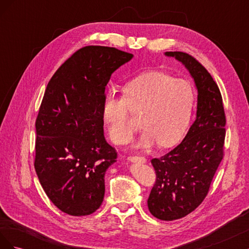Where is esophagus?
<instances>
[{"label": "esophagus", "instance_id": "34e87169", "mask_svg": "<svg viewBox=\"0 0 249 249\" xmlns=\"http://www.w3.org/2000/svg\"><path fill=\"white\" fill-rule=\"evenodd\" d=\"M127 160L134 162V163H145L146 159L144 157H141V156H130L127 158Z\"/></svg>", "mask_w": 249, "mask_h": 249}]
</instances>
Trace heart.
Returning a JSON list of instances; mask_svg holds the SVG:
<instances>
[{"mask_svg":"<svg viewBox=\"0 0 249 249\" xmlns=\"http://www.w3.org/2000/svg\"><path fill=\"white\" fill-rule=\"evenodd\" d=\"M123 92L122 97L108 95L103 107L104 122L113 142L123 145L132 139L130 111L142 113L144 130L137 147H149L156 142L168 147L183 137L194 103L193 89L187 81L148 71L127 82Z\"/></svg>","mask_w":249,"mask_h":249,"instance_id":"heart-1","label":"heart"}]
</instances>
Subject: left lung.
Masks as SVG:
<instances>
[{
    "instance_id": "8db88e82",
    "label": "left lung",
    "mask_w": 249,
    "mask_h": 249,
    "mask_svg": "<svg viewBox=\"0 0 249 249\" xmlns=\"http://www.w3.org/2000/svg\"><path fill=\"white\" fill-rule=\"evenodd\" d=\"M182 62L197 89L196 119L184 140L152 164L156 182L147 199L149 212L160 220L183 218L205 199L223 158L225 113L212 76L196 59L183 52H166Z\"/></svg>"
}]
</instances>
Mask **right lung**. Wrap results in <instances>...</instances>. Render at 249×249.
Returning <instances> with one entry per match:
<instances>
[{
	"mask_svg": "<svg viewBox=\"0 0 249 249\" xmlns=\"http://www.w3.org/2000/svg\"><path fill=\"white\" fill-rule=\"evenodd\" d=\"M133 58L115 48L78 50L50 80L36 118L34 167L44 192L63 213H94L105 173L117 153L105 139L103 107L111 74Z\"/></svg>",
	"mask_w": 249,
	"mask_h": 249,
	"instance_id": "add662e5",
	"label": "right lung"
}]
</instances>
